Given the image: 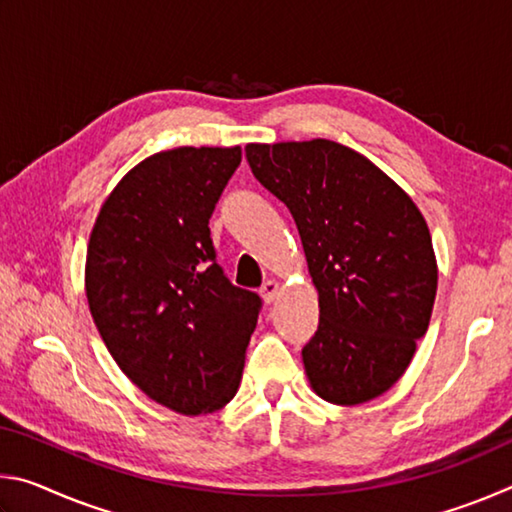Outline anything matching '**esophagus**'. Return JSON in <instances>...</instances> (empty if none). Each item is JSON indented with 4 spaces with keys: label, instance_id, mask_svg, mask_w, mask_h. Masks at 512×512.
<instances>
[{
    "label": "esophagus",
    "instance_id": "34e87169",
    "mask_svg": "<svg viewBox=\"0 0 512 512\" xmlns=\"http://www.w3.org/2000/svg\"><path fill=\"white\" fill-rule=\"evenodd\" d=\"M259 293H262L264 302H273L277 296H280V284H277L275 280H268L262 284V289H259Z\"/></svg>",
    "mask_w": 512,
    "mask_h": 512
}]
</instances>
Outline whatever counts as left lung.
Here are the masks:
<instances>
[{"instance_id":"left-lung-1","label":"left lung","mask_w":512,"mask_h":512,"mask_svg":"<svg viewBox=\"0 0 512 512\" xmlns=\"http://www.w3.org/2000/svg\"><path fill=\"white\" fill-rule=\"evenodd\" d=\"M255 178L289 207L318 291L302 350L311 391L354 406L386 393L427 334L438 289L418 205L366 155L332 140L246 144Z\"/></svg>"}]
</instances>
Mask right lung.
I'll return each mask as SVG.
<instances>
[{"instance_id":"add662e5","label":"right lung","mask_w":512,"mask_h":512,"mask_svg":"<svg viewBox=\"0 0 512 512\" xmlns=\"http://www.w3.org/2000/svg\"><path fill=\"white\" fill-rule=\"evenodd\" d=\"M241 146L153 153L106 196L85 296L121 372L167 409L207 415L237 395L259 296L214 262L210 216Z\"/></svg>"}]
</instances>
